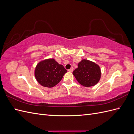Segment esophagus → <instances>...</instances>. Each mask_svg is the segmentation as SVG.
I'll use <instances>...</instances> for the list:
<instances>
[{
	"label": "esophagus",
	"mask_w": 134,
	"mask_h": 134,
	"mask_svg": "<svg viewBox=\"0 0 134 134\" xmlns=\"http://www.w3.org/2000/svg\"><path fill=\"white\" fill-rule=\"evenodd\" d=\"M73 70H74V68H71L70 69H69L68 70V71L69 72H72V71H73Z\"/></svg>",
	"instance_id": "obj_1"
}]
</instances>
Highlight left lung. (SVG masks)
Returning a JSON list of instances; mask_svg holds the SVG:
<instances>
[{"mask_svg":"<svg viewBox=\"0 0 134 134\" xmlns=\"http://www.w3.org/2000/svg\"><path fill=\"white\" fill-rule=\"evenodd\" d=\"M72 74L81 85L90 87L94 86L99 82L101 72L98 65L84 59L78 64V68L74 70Z\"/></svg>","mask_w":134,"mask_h":134,"instance_id":"1","label":"left lung"}]
</instances>
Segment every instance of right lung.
I'll return each mask as SVG.
<instances>
[{"label":"right lung","instance_id":"right-lung-1","mask_svg":"<svg viewBox=\"0 0 134 134\" xmlns=\"http://www.w3.org/2000/svg\"><path fill=\"white\" fill-rule=\"evenodd\" d=\"M67 72L63 65L53 59L44 60L36 66L35 71L36 79L44 87L51 88L58 84Z\"/></svg>","mask_w":134,"mask_h":134}]
</instances>
